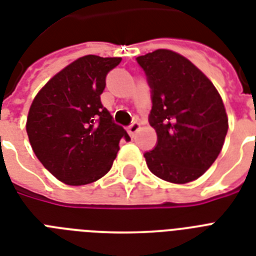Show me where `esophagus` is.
<instances>
[{"label": "esophagus", "mask_w": 256, "mask_h": 256, "mask_svg": "<svg viewBox=\"0 0 256 256\" xmlns=\"http://www.w3.org/2000/svg\"><path fill=\"white\" fill-rule=\"evenodd\" d=\"M140 128V124H138V122H132L130 126H128V132L130 134V136H134Z\"/></svg>", "instance_id": "1"}]
</instances>
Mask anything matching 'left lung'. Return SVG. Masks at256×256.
Masks as SVG:
<instances>
[{"label":"left lung","mask_w":256,"mask_h":256,"mask_svg":"<svg viewBox=\"0 0 256 256\" xmlns=\"http://www.w3.org/2000/svg\"><path fill=\"white\" fill-rule=\"evenodd\" d=\"M152 88L150 124L158 144L144 154L158 178L176 184L202 176L222 150L228 118L212 82L186 57L158 49L136 58Z\"/></svg>","instance_id":"left-lung-1"}]
</instances>
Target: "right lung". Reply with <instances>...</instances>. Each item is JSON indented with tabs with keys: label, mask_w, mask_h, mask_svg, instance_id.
<instances>
[{
	"label": "right lung",
	"mask_w": 256,
	"mask_h": 256,
	"mask_svg": "<svg viewBox=\"0 0 256 256\" xmlns=\"http://www.w3.org/2000/svg\"><path fill=\"white\" fill-rule=\"evenodd\" d=\"M122 58L88 54L72 62L34 96L26 132L34 154L61 182L82 186L112 166L130 136L100 102L106 76Z\"/></svg>",
	"instance_id": "right-lung-1"
}]
</instances>
